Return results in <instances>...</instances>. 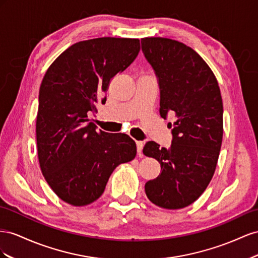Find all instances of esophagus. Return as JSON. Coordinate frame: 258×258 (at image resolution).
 Returning a JSON list of instances; mask_svg holds the SVG:
<instances>
[{
  "label": "esophagus",
  "instance_id": "34e87169",
  "mask_svg": "<svg viewBox=\"0 0 258 258\" xmlns=\"http://www.w3.org/2000/svg\"><path fill=\"white\" fill-rule=\"evenodd\" d=\"M136 146H137V152L141 154L142 150H143V147H144V143L143 142H136Z\"/></svg>",
  "mask_w": 258,
  "mask_h": 258
}]
</instances>
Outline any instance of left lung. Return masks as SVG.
Returning <instances> with one entry per match:
<instances>
[{"mask_svg": "<svg viewBox=\"0 0 258 258\" xmlns=\"http://www.w3.org/2000/svg\"><path fill=\"white\" fill-rule=\"evenodd\" d=\"M142 50L158 78L160 114L176 117L172 145L154 142L144 154L157 159L161 173L146 182L149 200L160 208H186L214 175L223 141V99L214 73L196 50L166 38L142 39Z\"/></svg>", "mask_w": 258, "mask_h": 258, "instance_id": "left-lung-1", "label": "left lung"}]
</instances>
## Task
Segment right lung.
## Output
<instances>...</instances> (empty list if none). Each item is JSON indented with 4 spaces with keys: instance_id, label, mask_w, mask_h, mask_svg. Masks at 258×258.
Instances as JSON below:
<instances>
[{
    "instance_id": "obj_1",
    "label": "right lung",
    "mask_w": 258,
    "mask_h": 258,
    "mask_svg": "<svg viewBox=\"0 0 258 258\" xmlns=\"http://www.w3.org/2000/svg\"><path fill=\"white\" fill-rule=\"evenodd\" d=\"M139 50L138 39L81 41L58 56L42 80L35 128L40 167L66 203L96 201L114 168L136 156L128 135L97 132L88 113L105 104L110 81Z\"/></svg>"
}]
</instances>
